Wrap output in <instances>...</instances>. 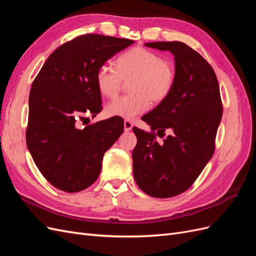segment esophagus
Listing matches in <instances>:
<instances>
[{
  "instance_id": "esophagus-1",
  "label": "esophagus",
  "mask_w": 256,
  "mask_h": 256,
  "mask_svg": "<svg viewBox=\"0 0 256 256\" xmlns=\"http://www.w3.org/2000/svg\"><path fill=\"white\" fill-rule=\"evenodd\" d=\"M132 127H134V124L130 120H126L125 122H124V129H125V131H130L131 129H132Z\"/></svg>"
}]
</instances>
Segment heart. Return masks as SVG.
<instances>
[{
    "label": "heart",
    "mask_w": 256,
    "mask_h": 256,
    "mask_svg": "<svg viewBox=\"0 0 256 256\" xmlns=\"http://www.w3.org/2000/svg\"><path fill=\"white\" fill-rule=\"evenodd\" d=\"M130 80L128 90L131 92L108 104V116L130 120L148 110L150 100L156 104L164 102L174 88L176 69L172 62L162 58L159 53L136 47L122 53L115 60V67L102 65L96 74L98 90L106 98H114L124 81Z\"/></svg>",
    "instance_id": "heart-1"
}]
</instances>
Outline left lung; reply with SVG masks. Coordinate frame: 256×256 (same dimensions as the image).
I'll return each instance as SVG.
<instances>
[{"instance_id":"left-lung-1","label":"left lung","mask_w":256,"mask_h":256,"mask_svg":"<svg viewBox=\"0 0 256 256\" xmlns=\"http://www.w3.org/2000/svg\"><path fill=\"white\" fill-rule=\"evenodd\" d=\"M145 46L174 54L176 82L170 96L142 118L150 132L134 127V176L146 194L166 198L188 190L212 159L223 106L216 76L198 52L182 42ZM166 128L174 134L158 144L156 136Z\"/></svg>"}]
</instances>
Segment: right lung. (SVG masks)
<instances>
[{
  "instance_id": "add662e5",
  "label": "right lung",
  "mask_w": 256,
  "mask_h": 256,
  "mask_svg": "<svg viewBox=\"0 0 256 256\" xmlns=\"http://www.w3.org/2000/svg\"><path fill=\"white\" fill-rule=\"evenodd\" d=\"M134 42L84 34L53 51L33 81L28 98L26 145L36 166L54 187L79 192L94 184L104 152L124 131L111 118L79 128L85 114L102 111L99 67Z\"/></svg>"
}]
</instances>
